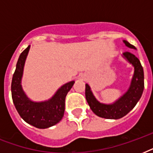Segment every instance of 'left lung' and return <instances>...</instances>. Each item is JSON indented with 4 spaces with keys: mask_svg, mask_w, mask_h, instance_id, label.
<instances>
[{
    "mask_svg": "<svg viewBox=\"0 0 153 153\" xmlns=\"http://www.w3.org/2000/svg\"><path fill=\"white\" fill-rule=\"evenodd\" d=\"M124 43L128 48H135V47L128 42L124 40ZM124 56L128 59V62L133 65L135 71L128 91L118 101L112 105L100 103L94 97L88 84H86L85 94L86 101L91 110L100 117L106 119H119L123 117L134 108L142 95L145 88V82L144 70L140 64V60L129 51L124 52Z\"/></svg>",
    "mask_w": 153,
    "mask_h": 153,
    "instance_id": "left-lung-1",
    "label": "left lung"
}]
</instances>
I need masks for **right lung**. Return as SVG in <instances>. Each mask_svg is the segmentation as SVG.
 <instances>
[{"mask_svg": "<svg viewBox=\"0 0 153 153\" xmlns=\"http://www.w3.org/2000/svg\"><path fill=\"white\" fill-rule=\"evenodd\" d=\"M30 46L23 51L18 59L11 85L12 98L20 116L27 123L39 128H49L62 120L65 110V98L74 81L70 82L59 89L53 98L47 102H33L24 93L20 81L24 65Z\"/></svg>", "mask_w": 153, "mask_h": 153, "instance_id": "right-lung-1", "label": "right lung"}]
</instances>
